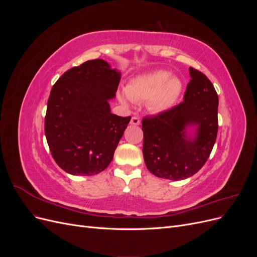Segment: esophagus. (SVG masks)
Masks as SVG:
<instances>
[{
  "mask_svg": "<svg viewBox=\"0 0 257 257\" xmlns=\"http://www.w3.org/2000/svg\"><path fill=\"white\" fill-rule=\"evenodd\" d=\"M131 123L133 124V125H139V124H141V119H139L138 116H132Z\"/></svg>",
  "mask_w": 257,
  "mask_h": 257,
  "instance_id": "1",
  "label": "esophagus"
}]
</instances>
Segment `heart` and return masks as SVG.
Wrapping results in <instances>:
<instances>
[{
    "label": "heart",
    "mask_w": 257,
    "mask_h": 257,
    "mask_svg": "<svg viewBox=\"0 0 257 257\" xmlns=\"http://www.w3.org/2000/svg\"><path fill=\"white\" fill-rule=\"evenodd\" d=\"M182 84L168 72L157 71L138 76L126 87V94L134 102L149 100L154 111H165L174 105L181 92Z\"/></svg>",
    "instance_id": "1"
}]
</instances>
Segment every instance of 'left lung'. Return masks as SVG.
<instances>
[{"label": "left lung", "instance_id": "left-lung-1", "mask_svg": "<svg viewBox=\"0 0 257 257\" xmlns=\"http://www.w3.org/2000/svg\"><path fill=\"white\" fill-rule=\"evenodd\" d=\"M190 76L183 102L142 122L146 166L159 178L183 180L195 175L216 141L217 93L205 74L190 67ZM189 125H198L194 140L186 136Z\"/></svg>", "mask_w": 257, "mask_h": 257}]
</instances>
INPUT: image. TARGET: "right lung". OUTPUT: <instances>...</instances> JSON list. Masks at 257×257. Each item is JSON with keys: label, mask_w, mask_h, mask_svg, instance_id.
I'll use <instances>...</instances> for the list:
<instances>
[{"label": "right lung", "mask_w": 257, "mask_h": 257, "mask_svg": "<svg viewBox=\"0 0 257 257\" xmlns=\"http://www.w3.org/2000/svg\"><path fill=\"white\" fill-rule=\"evenodd\" d=\"M120 73L102 59L72 67L53 84L45 135L53 160L74 176L102 173L112 161L131 116L110 112Z\"/></svg>", "instance_id": "1"}]
</instances>
